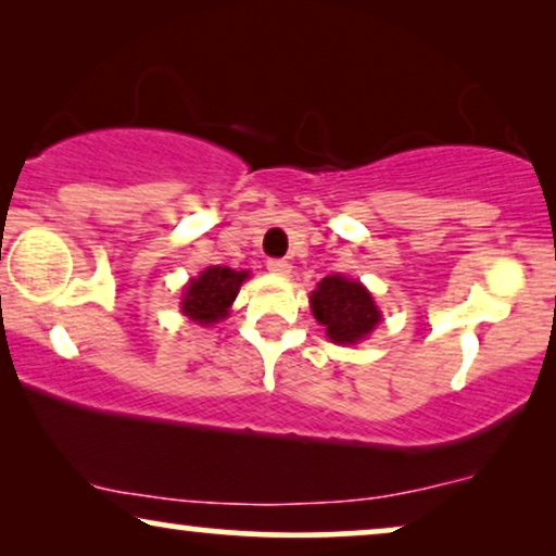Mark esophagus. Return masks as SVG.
Returning a JSON list of instances; mask_svg holds the SVG:
<instances>
[{
    "label": "esophagus",
    "mask_w": 556,
    "mask_h": 556,
    "mask_svg": "<svg viewBox=\"0 0 556 556\" xmlns=\"http://www.w3.org/2000/svg\"><path fill=\"white\" fill-rule=\"evenodd\" d=\"M266 269L269 271H274V274H290V264L285 262V258H269V262H266Z\"/></svg>",
    "instance_id": "1"
}]
</instances>
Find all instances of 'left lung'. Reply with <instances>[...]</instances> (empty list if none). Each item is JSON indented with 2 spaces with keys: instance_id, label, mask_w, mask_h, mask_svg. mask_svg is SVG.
I'll return each instance as SVG.
<instances>
[{
  "instance_id": "left-lung-1",
  "label": "left lung",
  "mask_w": 556,
  "mask_h": 556,
  "mask_svg": "<svg viewBox=\"0 0 556 556\" xmlns=\"http://www.w3.org/2000/svg\"><path fill=\"white\" fill-rule=\"evenodd\" d=\"M309 302H313L315 320L325 325V332L332 343H358L381 320L366 287L340 277V274L325 277Z\"/></svg>"
}]
</instances>
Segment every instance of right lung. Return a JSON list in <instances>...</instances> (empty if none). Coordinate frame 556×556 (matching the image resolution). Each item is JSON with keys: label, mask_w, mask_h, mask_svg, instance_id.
<instances>
[{"label": "right lung", "mask_w": 556, "mask_h": 556, "mask_svg": "<svg viewBox=\"0 0 556 556\" xmlns=\"http://www.w3.org/2000/svg\"><path fill=\"white\" fill-rule=\"evenodd\" d=\"M243 279H247V271L228 269V266H208L201 277L190 279V285L185 287L182 313L201 325L220 320L239 294Z\"/></svg>", "instance_id": "add662e5"}]
</instances>
